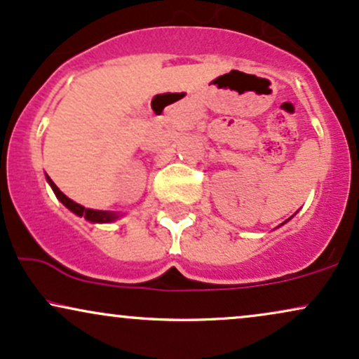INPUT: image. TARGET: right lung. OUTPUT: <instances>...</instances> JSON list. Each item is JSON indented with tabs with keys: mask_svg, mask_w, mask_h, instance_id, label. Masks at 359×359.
I'll return each mask as SVG.
<instances>
[{
	"mask_svg": "<svg viewBox=\"0 0 359 359\" xmlns=\"http://www.w3.org/2000/svg\"><path fill=\"white\" fill-rule=\"evenodd\" d=\"M47 180H48V184H50L53 194H55V196H57V199H59L60 203L69 209V211H72L74 214H77V216H81V217L84 216L86 219L90 221V222H113V221H116L118 217H119V214H116V212L97 211V209H88V208H84V205L74 203V201L69 199V197L65 196L64 192H60V189L52 182V179L48 175H47Z\"/></svg>",
	"mask_w": 359,
	"mask_h": 359,
	"instance_id": "add662e5",
	"label": "right lung"
}]
</instances>
